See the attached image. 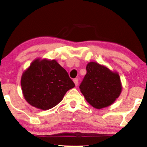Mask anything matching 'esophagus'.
I'll return each instance as SVG.
<instances>
[{"label":"esophagus","mask_w":147,"mask_h":147,"mask_svg":"<svg viewBox=\"0 0 147 147\" xmlns=\"http://www.w3.org/2000/svg\"><path fill=\"white\" fill-rule=\"evenodd\" d=\"M73 81H74V83H75V85L77 86L78 85V82H79V79H74Z\"/></svg>","instance_id":"1"}]
</instances>
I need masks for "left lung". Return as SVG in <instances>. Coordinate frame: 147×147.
Masks as SVG:
<instances>
[{
    "label": "left lung",
    "instance_id": "8db88e82",
    "mask_svg": "<svg viewBox=\"0 0 147 147\" xmlns=\"http://www.w3.org/2000/svg\"><path fill=\"white\" fill-rule=\"evenodd\" d=\"M86 70L87 74L79 88L87 102L96 109L112 104L122 91L118 72L95 62H89Z\"/></svg>",
    "mask_w": 147,
    "mask_h": 147
}]
</instances>
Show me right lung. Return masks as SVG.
I'll use <instances>...</instances> for the list:
<instances>
[{"label":"right lung","mask_w":147,"mask_h":147,"mask_svg":"<svg viewBox=\"0 0 147 147\" xmlns=\"http://www.w3.org/2000/svg\"><path fill=\"white\" fill-rule=\"evenodd\" d=\"M23 96L29 104L47 110L58 105L75 83L55 60H34L21 79Z\"/></svg>","instance_id":"1"}]
</instances>
